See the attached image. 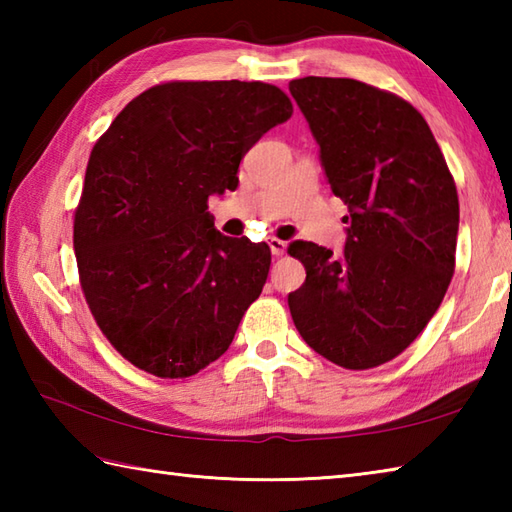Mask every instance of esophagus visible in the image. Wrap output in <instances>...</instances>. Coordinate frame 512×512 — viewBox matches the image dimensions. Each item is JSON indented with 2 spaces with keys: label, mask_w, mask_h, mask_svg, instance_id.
I'll return each mask as SVG.
<instances>
[{
  "label": "esophagus",
  "mask_w": 512,
  "mask_h": 512,
  "mask_svg": "<svg viewBox=\"0 0 512 512\" xmlns=\"http://www.w3.org/2000/svg\"><path fill=\"white\" fill-rule=\"evenodd\" d=\"M268 246H270V253H273L275 257L284 255L286 248H288V244L284 242V239H279V237H270V239H268Z\"/></svg>",
  "instance_id": "esophagus-1"
}]
</instances>
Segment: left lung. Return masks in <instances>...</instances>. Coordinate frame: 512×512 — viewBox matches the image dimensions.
Wrapping results in <instances>:
<instances>
[{"label": "left lung", "mask_w": 512, "mask_h": 512, "mask_svg": "<svg viewBox=\"0 0 512 512\" xmlns=\"http://www.w3.org/2000/svg\"><path fill=\"white\" fill-rule=\"evenodd\" d=\"M290 94L321 147L330 189L347 204L339 257L312 242L288 253L306 266L288 295L314 352L345 369L378 367L416 341L455 270L460 202L422 114L354 79L306 76Z\"/></svg>", "instance_id": "left-lung-1"}]
</instances>
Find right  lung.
Masks as SVG:
<instances>
[{"instance_id": "right-lung-1", "label": "right lung", "mask_w": 512, "mask_h": 512, "mask_svg": "<svg viewBox=\"0 0 512 512\" xmlns=\"http://www.w3.org/2000/svg\"><path fill=\"white\" fill-rule=\"evenodd\" d=\"M262 81H169L138 94L96 140L74 255L116 352L160 378L217 361L266 284L270 248L215 231L209 195L237 189L246 151L288 121Z\"/></svg>"}]
</instances>
